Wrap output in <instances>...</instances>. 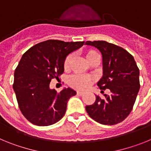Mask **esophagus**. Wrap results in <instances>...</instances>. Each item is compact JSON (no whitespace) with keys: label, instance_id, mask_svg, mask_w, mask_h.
<instances>
[{"label":"esophagus","instance_id":"obj_1","mask_svg":"<svg viewBox=\"0 0 151 151\" xmlns=\"http://www.w3.org/2000/svg\"><path fill=\"white\" fill-rule=\"evenodd\" d=\"M76 94H78V95H82V94H84V92L83 91H77Z\"/></svg>","mask_w":151,"mask_h":151}]
</instances>
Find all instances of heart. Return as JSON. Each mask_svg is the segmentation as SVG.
I'll use <instances>...</instances> for the list:
<instances>
[{
    "label": "heart",
    "instance_id": "heart-1",
    "mask_svg": "<svg viewBox=\"0 0 151 151\" xmlns=\"http://www.w3.org/2000/svg\"><path fill=\"white\" fill-rule=\"evenodd\" d=\"M83 55L85 60L89 64L95 60H99V54L96 50L89 49L83 52ZM73 60V56L69 54L66 57L63 63V69L65 71H68L70 69L71 64ZM93 82V78L89 76H82V75H74L69 78V85L78 90H84L87 88L91 83Z\"/></svg>",
    "mask_w": 151,
    "mask_h": 151
}]
</instances>
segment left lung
Instances as JSON below:
<instances>
[{"instance_id": "left-lung-1", "label": "left lung", "mask_w": 151, "mask_h": 151, "mask_svg": "<svg viewBox=\"0 0 151 151\" xmlns=\"http://www.w3.org/2000/svg\"><path fill=\"white\" fill-rule=\"evenodd\" d=\"M95 47L103 57V76L97 86L104 93L110 89L104 99L96 95L95 102L85 106L91 119L103 125H115L123 121L132 110L140 89L139 69L134 57L121 47L105 41H86Z\"/></svg>"}]
</instances>
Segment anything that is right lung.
<instances>
[{
	"label": "right lung",
	"instance_id": "add662e5",
	"mask_svg": "<svg viewBox=\"0 0 151 151\" xmlns=\"http://www.w3.org/2000/svg\"><path fill=\"white\" fill-rule=\"evenodd\" d=\"M85 41L47 40L34 45L22 55L14 73L13 88L19 110L34 125L47 126L60 121L69 99L76 94L70 88L60 93L50 88L51 79H60L68 54Z\"/></svg>",
	"mask_w": 151,
	"mask_h": 151
}]
</instances>
